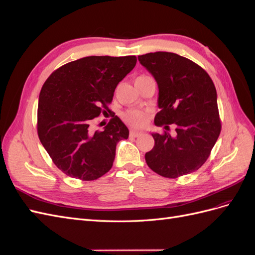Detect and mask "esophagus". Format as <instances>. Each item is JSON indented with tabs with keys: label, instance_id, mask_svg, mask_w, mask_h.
Wrapping results in <instances>:
<instances>
[{
	"label": "esophagus",
	"instance_id": "esophagus-1",
	"mask_svg": "<svg viewBox=\"0 0 255 255\" xmlns=\"http://www.w3.org/2000/svg\"><path fill=\"white\" fill-rule=\"evenodd\" d=\"M142 135V132H139V131H135V130H130V136L132 137H137Z\"/></svg>",
	"mask_w": 255,
	"mask_h": 255
}]
</instances>
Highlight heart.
<instances>
[{"instance_id": "obj_1", "label": "heart", "mask_w": 255, "mask_h": 255, "mask_svg": "<svg viewBox=\"0 0 255 255\" xmlns=\"http://www.w3.org/2000/svg\"><path fill=\"white\" fill-rule=\"evenodd\" d=\"M141 77H144V76H141ZM123 120L131 127L142 128L147 124L148 113L145 110H140V109H129V110H127L123 114Z\"/></svg>"}]
</instances>
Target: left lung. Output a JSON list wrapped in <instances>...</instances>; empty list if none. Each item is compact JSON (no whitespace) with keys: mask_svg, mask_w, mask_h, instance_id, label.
I'll list each match as a JSON object with an SVG mask.
<instances>
[{"mask_svg":"<svg viewBox=\"0 0 255 255\" xmlns=\"http://www.w3.org/2000/svg\"><path fill=\"white\" fill-rule=\"evenodd\" d=\"M158 84L155 125L163 133L155 140L145 160L155 173L166 178L190 174L206 162L221 131L217 92L212 78L198 64L171 52L137 56ZM177 132L171 136L169 125Z\"/></svg>","mask_w":255,"mask_h":255,"instance_id":"1","label":"left lung"}]
</instances>
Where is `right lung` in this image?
Segmentation results:
<instances>
[{
  "label": "right lung",
  "instance_id": "obj_1",
  "mask_svg": "<svg viewBox=\"0 0 255 255\" xmlns=\"http://www.w3.org/2000/svg\"><path fill=\"white\" fill-rule=\"evenodd\" d=\"M134 55L86 56L63 65L43 83L37 110V133L53 163L66 175L95 180L110 171L116 144L129 130L114 116L104 130L92 121L110 112L114 91L133 69Z\"/></svg>",
  "mask_w": 255,
  "mask_h": 255
}]
</instances>
